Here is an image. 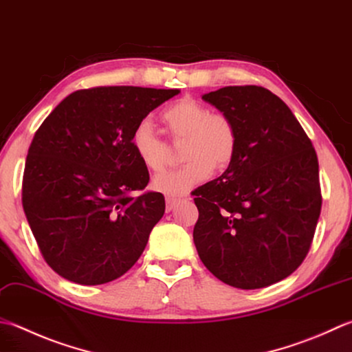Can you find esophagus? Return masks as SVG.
<instances>
[{"mask_svg": "<svg viewBox=\"0 0 352 352\" xmlns=\"http://www.w3.org/2000/svg\"><path fill=\"white\" fill-rule=\"evenodd\" d=\"M177 203H178V199H177V198H170V197H168V198H166V212H170L172 209H174Z\"/></svg>", "mask_w": 352, "mask_h": 352, "instance_id": "esophagus-1", "label": "esophagus"}]
</instances>
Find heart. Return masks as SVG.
I'll list each match as a JSON object with an SVG mask.
<instances>
[{"mask_svg":"<svg viewBox=\"0 0 352 352\" xmlns=\"http://www.w3.org/2000/svg\"><path fill=\"white\" fill-rule=\"evenodd\" d=\"M174 140H183L180 168L154 178V188L169 197H180L208 180L212 170L230 166L238 149L236 126L224 113L210 109L197 99L183 98L162 113ZM131 148L148 170L160 172L169 162L168 146L149 120H142L131 133Z\"/></svg>","mask_w":352,"mask_h":352,"instance_id":"obj_1","label":"heart"}]
</instances>
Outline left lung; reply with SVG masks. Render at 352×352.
Listing matches in <instances>:
<instances>
[{
	"label": "left lung",
	"mask_w": 352,
	"mask_h": 352,
	"mask_svg": "<svg viewBox=\"0 0 352 352\" xmlns=\"http://www.w3.org/2000/svg\"><path fill=\"white\" fill-rule=\"evenodd\" d=\"M233 120L236 155L195 190L198 256L224 284L254 290L285 279L311 247L320 215L311 140L276 94L256 85L203 96Z\"/></svg>",
	"instance_id": "obj_1"
}]
</instances>
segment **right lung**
<instances>
[{
	"label": "right lung",
	"mask_w": 352,
	"mask_h": 352,
	"mask_svg": "<svg viewBox=\"0 0 352 352\" xmlns=\"http://www.w3.org/2000/svg\"><path fill=\"white\" fill-rule=\"evenodd\" d=\"M180 89H78L34 133L23 180V208L45 263L80 285L125 274L164 213L160 192H142L149 172L131 133Z\"/></svg>",
	"instance_id": "obj_1"
}]
</instances>
